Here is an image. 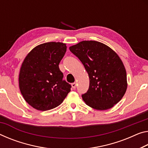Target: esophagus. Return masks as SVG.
Segmentation results:
<instances>
[{
	"label": "esophagus",
	"instance_id": "obj_1",
	"mask_svg": "<svg viewBox=\"0 0 148 148\" xmlns=\"http://www.w3.org/2000/svg\"><path fill=\"white\" fill-rule=\"evenodd\" d=\"M76 85H77V84H76V82H74V83L72 84V88H73L74 89H75V88H76Z\"/></svg>",
	"mask_w": 148,
	"mask_h": 148
}]
</instances>
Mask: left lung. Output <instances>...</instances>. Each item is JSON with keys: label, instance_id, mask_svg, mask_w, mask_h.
Returning a JSON list of instances; mask_svg holds the SVG:
<instances>
[{"label": "left lung", "instance_id": "left-lung-1", "mask_svg": "<svg viewBox=\"0 0 148 148\" xmlns=\"http://www.w3.org/2000/svg\"><path fill=\"white\" fill-rule=\"evenodd\" d=\"M84 64L90 78L84 102L104 111L119 102L127 88L126 72L123 62L112 49L100 42L83 41L69 47Z\"/></svg>", "mask_w": 148, "mask_h": 148}]
</instances>
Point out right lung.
Listing matches in <instances>:
<instances>
[{
  "instance_id": "add662e5",
  "label": "right lung",
  "mask_w": 148,
  "mask_h": 148,
  "mask_svg": "<svg viewBox=\"0 0 148 148\" xmlns=\"http://www.w3.org/2000/svg\"><path fill=\"white\" fill-rule=\"evenodd\" d=\"M66 51V44L49 42L37 46L23 60L19 86L28 104L39 111L58 107L70 91L58 64Z\"/></svg>"
}]
</instances>
